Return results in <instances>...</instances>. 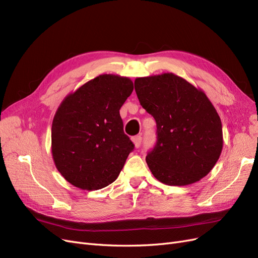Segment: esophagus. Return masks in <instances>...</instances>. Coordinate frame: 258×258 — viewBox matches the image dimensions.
I'll list each match as a JSON object with an SVG mask.
<instances>
[{"instance_id":"obj_1","label":"esophagus","mask_w":258,"mask_h":258,"mask_svg":"<svg viewBox=\"0 0 258 258\" xmlns=\"http://www.w3.org/2000/svg\"><path fill=\"white\" fill-rule=\"evenodd\" d=\"M132 141H134L136 147H140V146H141V143H142V137L141 136H136V137L132 138Z\"/></svg>"}]
</instances>
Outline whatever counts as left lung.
Here are the masks:
<instances>
[{"mask_svg": "<svg viewBox=\"0 0 258 258\" xmlns=\"http://www.w3.org/2000/svg\"><path fill=\"white\" fill-rule=\"evenodd\" d=\"M135 89L157 124V141L146 156L153 175L170 186L205 177L223 148L222 121L206 93L173 73L139 77Z\"/></svg>", "mask_w": 258, "mask_h": 258, "instance_id": "8db88e82", "label": "left lung"}]
</instances>
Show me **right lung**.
I'll use <instances>...</instances> for the list:
<instances>
[{"instance_id":"right-lung-1","label":"right lung","mask_w":258,"mask_h":258,"mask_svg":"<svg viewBox=\"0 0 258 258\" xmlns=\"http://www.w3.org/2000/svg\"><path fill=\"white\" fill-rule=\"evenodd\" d=\"M132 90L128 77L103 74L62 101L52 120L51 153L69 183L97 190L118 177L135 148L119 114Z\"/></svg>"}]
</instances>
